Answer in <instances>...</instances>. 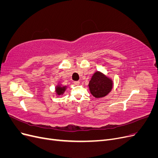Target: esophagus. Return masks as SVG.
I'll return each mask as SVG.
<instances>
[{"instance_id":"34e87169","label":"esophagus","mask_w":158,"mask_h":158,"mask_svg":"<svg viewBox=\"0 0 158 158\" xmlns=\"http://www.w3.org/2000/svg\"><path fill=\"white\" fill-rule=\"evenodd\" d=\"M74 84L75 85H79L80 84V82H79V81H75V82H74Z\"/></svg>"}]
</instances>
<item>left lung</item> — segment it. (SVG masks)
Listing matches in <instances>:
<instances>
[{"mask_svg":"<svg viewBox=\"0 0 158 158\" xmlns=\"http://www.w3.org/2000/svg\"><path fill=\"white\" fill-rule=\"evenodd\" d=\"M90 93L95 98H101L106 96L111 92L113 86V80L99 71H96L93 74L89 84Z\"/></svg>","mask_w":158,"mask_h":158,"instance_id":"obj_1","label":"left lung"}]
</instances>
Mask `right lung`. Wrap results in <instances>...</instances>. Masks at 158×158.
I'll return each mask as SVG.
<instances>
[{
	"label": "right lung",
	"instance_id": "add662e5",
	"mask_svg": "<svg viewBox=\"0 0 158 158\" xmlns=\"http://www.w3.org/2000/svg\"><path fill=\"white\" fill-rule=\"evenodd\" d=\"M66 88H67V86H64V85H63L62 84H59L55 87V92L58 96L60 95H63Z\"/></svg>",
	"mask_w": 158,
	"mask_h": 158
}]
</instances>
